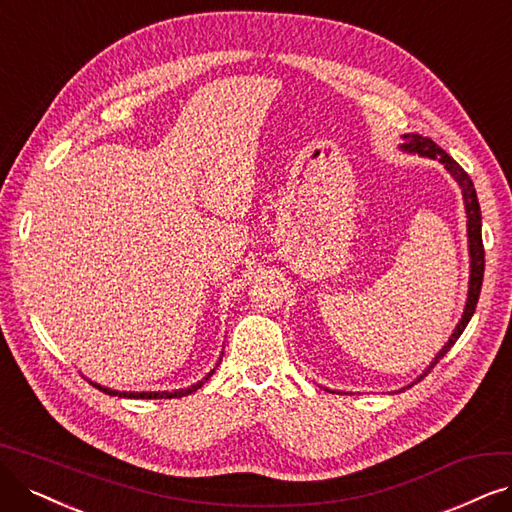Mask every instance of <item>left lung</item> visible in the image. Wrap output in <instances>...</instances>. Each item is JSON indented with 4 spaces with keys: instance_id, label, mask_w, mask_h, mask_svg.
Returning a JSON list of instances; mask_svg holds the SVG:
<instances>
[{
    "instance_id": "obj_1",
    "label": "left lung",
    "mask_w": 512,
    "mask_h": 512,
    "mask_svg": "<svg viewBox=\"0 0 512 512\" xmlns=\"http://www.w3.org/2000/svg\"><path fill=\"white\" fill-rule=\"evenodd\" d=\"M403 143L399 145L401 151H405V154H418L422 158H432V160H439L447 173L453 177V181H456L462 189V200H464V211H466V234H468V257H470V276H468V295H466V304H464V312H462V318L458 320L456 329H453V333L449 335L447 344L439 350V354L432 358V363L415 377V380L407 386L411 388L413 384H418L424 375L430 373V369L437 365L441 358L451 350V346L458 342V337L464 333L466 325L470 323L472 314H475V308H477V301H479V293H481V285H483V272H485V251H483V240H481V206H479V200H477V192H475V185H472L470 177L464 173V168L453 160L451 156H447L445 151L434 143L432 139L428 137H422V135H415V132H407V135L401 137ZM329 390V388H325ZM405 390V388H401ZM329 392H335V390H329Z\"/></svg>"
}]
</instances>
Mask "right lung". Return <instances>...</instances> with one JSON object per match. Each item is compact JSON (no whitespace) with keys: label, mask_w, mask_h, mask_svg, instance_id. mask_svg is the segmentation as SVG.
I'll list each match as a JSON object with an SVG mask.
<instances>
[{"label":"right lung","mask_w":512,"mask_h":512,"mask_svg":"<svg viewBox=\"0 0 512 512\" xmlns=\"http://www.w3.org/2000/svg\"><path fill=\"white\" fill-rule=\"evenodd\" d=\"M221 356H223V352L219 354V358H217V363H215V367L208 371L200 382H196V384H192V386H187V388H179V390H158V392H124V390H113V388H107V386H101V384H97V382H92V380H88L94 388H99V390H103V392H107V394H111V396H120V399H181V396H187V394H192V392H196L198 388H202L204 386V382L208 380V377H211L213 373H215V369L219 367V363H221Z\"/></svg>","instance_id":"right-lung-1"}]
</instances>
